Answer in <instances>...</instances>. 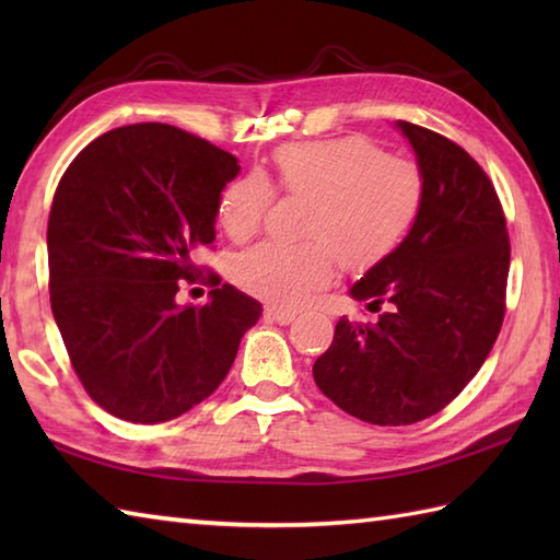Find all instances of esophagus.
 Listing matches in <instances>:
<instances>
[{
	"mask_svg": "<svg viewBox=\"0 0 560 560\" xmlns=\"http://www.w3.org/2000/svg\"><path fill=\"white\" fill-rule=\"evenodd\" d=\"M265 317L269 319V323L289 325V323H293L295 311H291V307H267V311H265Z\"/></svg>",
	"mask_w": 560,
	"mask_h": 560,
	"instance_id": "1",
	"label": "esophagus"
}]
</instances>
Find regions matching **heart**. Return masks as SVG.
<instances>
[{
	"instance_id": "b5f03b06",
	"label": "heart",
	"mask_w": 560,
	"mask_h": 560,
	"mask_svg": "<svg viewBox=\"0 0 560 560\" xmlns=\"http://www.w3.org/2000/svg\"><path fill=\"white\" fill-rule=\"evenodd\" d=\"M273 187L305 199L303 243H261L235 259L233 279L271 305H295L325 287L335 271L380 265L407 241L421 217L425 183L416 163L387 156L363 137L289 144L273 153ZM271 201L259 173L223 187L217 219L235 243L253 237Z\"/></svg>"
}]
</instances>
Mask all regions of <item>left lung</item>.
Returning <instances> with one entry per match:
<instances>
[{
  "mask_svg": "<svg viewBox=\"0 0 560 560\" xmlns=\"http://www.w3.org/2000/svg\"><path fill=\"white\" fill-rule=\"evenodd\" d=\"M425 183L421 217L349 289L375 325L341 317L313 377L339 409L409 425L445 409L491 353L505 315L510 243L495 189L455 141L397 122Z\"/></svg>",
  "mask_w": 560,
  "mask_h": 560,
  "instance_id": "1",
  "label": "left lung"
}]
</instances>
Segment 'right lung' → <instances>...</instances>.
<instances>
[{"instance_id":"right-lung-1","label":"right lung","mask_w":560,"mask_h":560,"mask_svg":"<svg viewBox=\"0 0 560 560\" xmlns=\"http://www.w3.org/2000/svg\"><path fill=\"white\" fill-rule=\"evenodd\" d=\"M237 159L159 122L117 127L71 161L47 221L50 303L91 399L132 423H163L213 395L261 305L231 283L177 303L217 237Z\"/></svg>"}]
</instances>
